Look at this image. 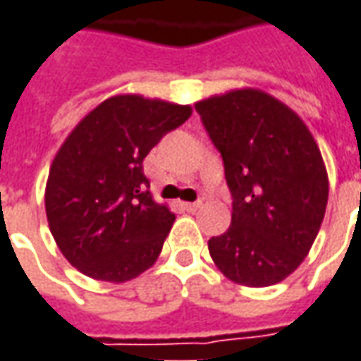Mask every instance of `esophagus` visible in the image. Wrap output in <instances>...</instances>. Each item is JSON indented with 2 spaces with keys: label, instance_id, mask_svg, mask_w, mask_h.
<instances>
[{
  "label": "esophagus",
  "instance_id": "1",
  "mask_svg": "<svg viewBox=\"0 0 361 361\" xmlns=\"http://www.w3.org/2000/svg\"><path fill=\"white\" fill-rule=\"evenodd\" d=\"M183 209L189 211V213H195L197 209H201V201H195V203H183Z\"/></svg>",
  "mask_w": 361,
  "mask_h": 361
}]
</instances>
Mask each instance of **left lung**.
Segmentation results:
<instances>
[{"label": "left lung", "instance_id": "left-lung-1", "mask_svg": "<svg viewBox=\"0 0 361 361\" xmlns=\"http://www.w3.org/2000/svg\"><path fill=\"white\" fill-rule=\"evenodd\" d=\"M233 193L228 231L209 254L238 286L268 287L301 266L319 234L329 173L303 119L274 95L242 87L195 103Z\"/></svg>", "mask_w": 361, "mask_h": 361}]
</instances>
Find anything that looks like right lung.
I'll list each match as a JSON object with an SVG mask.
<instances>
[{
    "instance_id": "add662e5",
    "label": "right lung",
    "mask_w": 361,
    "mask_h": 361,
    "mask_svg": "<svg viewBox=\"0 0 361 361\" xmlns=\"http://www.w3.org/2000/svg\"><path fill=\"white\" fill-rule=\"evenodd\" d=\"M191 111L138 93L113 95L58 148L44 189L47 219L60 252L84 276L125 283L154 266L176 215L146 189L142 160Z\"/></svg>"
}]
</instances>
